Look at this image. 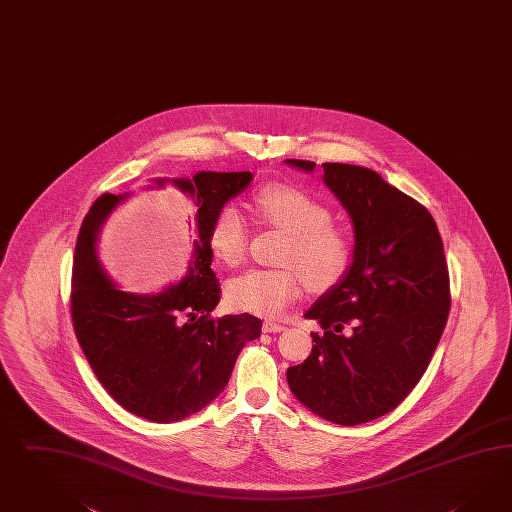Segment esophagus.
Returning a JSON list of instances; mask_svg holds the SVG:
<instances>
[{
    "instance_id": "obj_1",
    "label": "esophagus",
    "mask_w": 512,
    "mask_h": 512,
    "mask_svg": "<svg viewBox=\"0 0 512 512\" xmlns=\"http://www.w3.org/2000/svg\"><path fill=\"white\" fill-rule=\"evenodd\" d=\"M285 330V326L283 324H277V322H272V320H266L263 324V332L264 333H279Z\"/></svg>"
}]
</instances>
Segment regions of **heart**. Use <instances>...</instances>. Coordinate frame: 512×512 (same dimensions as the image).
I'll return each instance as SVG.
<instances>
[{
  "label": "heart",
  "instance_id": "obj_1",
  "mask_svg": "<svg viewBox=\"0 0 512 512\" xmlns=\"http://www.w3.org/2000/svg\"><path fill=\"white\" fill-rule=\"evenodd\" d=\"M259 220L289 235L283 263L289 268H253L229 281L225 302L240 313L274 317L298 296L302 279L309 291H330L352 263L350 238L332 225V212L304 190L289 184H264L253 195ZM248 220L236 207L221 208L208 242L227 264L242 263L248 249Z\"/></svg>",
  "mask_w": 512,
  "mask_h": 512
}]
</instances>
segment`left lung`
I'll return each mask as SVG.
<instances>
[{
  "label": "left lung",
  "instance_id": "1",
  "mask_svg": "<svg viewBox=\"0 0 512 512\" xmlns=\"http://www.w3.org/2000/svg\"><path fill=\"white\" fill-rule=\"evenodd\" d=\"M322 169L354 225L352 264L305 313L322 332L311 333V356L287 369V382L313 414L352 427L395 410L427 371L451 307L449 272L438 225L421 203L373 169Z\"/></svg>",
  "mask_w": 512,
  "mask_h": 512
}]
</instances>
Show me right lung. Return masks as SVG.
Here are the masks:
<instances>
[{
  "instance_id": "right-lung-1",
  "label": "right lung",
  "mask_w": 512,
  "mask_h": 512,
  "mask_svg": "<svg viewBox=\"0 0 512 512\" xmlns=\"http://www.w3.org/2000/svg\"><path fill=\"white\" fill-rule=\"evenodd\" d=\"M251 179L249 171H199L192 180H152L156 188L171 182L195 208L188 272L156 294L119 289L98 261L100 227L130 194L100 195L83 218L72 264V326L98 382L130 414L173 423L203 410L227 386L240 350L261 335V318L248 313L210 318L221 292L210 268V227Z\"/></svg>"
}]
</instances>
